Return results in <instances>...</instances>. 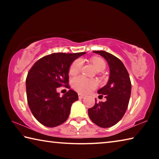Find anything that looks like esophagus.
Instances as JSON below:
<instances>
[{"instance_id": "34e87169", "label": "esophagus", "mask_w": 159, "mask_h": 159, "mask_svg": "<svg viewBox=\"0 0 159 159\" xmlns=\"http://www.w3.org/2000/svg\"><path fill=\"white\" fill-rule=\"evenodd\" d=\"M79 99H83L85 98V96L83 95H81V94H79Z\"/></svg>"}]
</instances>
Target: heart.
<instances>
[{
    "label": "heart",
    "mask_w": 159,
    "mask_h": 159,
    "mask_svg": "<svg viewBox=\"0 0 159 159\" xmlns=\"http://www.w3.org/2000/svg\"><path fill=\"white\" fill-rule=\"evenodd\" d=\"M92 63L97 71H103L106 68V64L101 58L94 57L92 59ZM83 65L81 59L75 60L70 66L69 74L71 75H76L80 71ZM73 87L78 92L80 93H87L97 86V82L95 80H90L83 76H78L74 78L72 80Z\"/></svg>",
    "instance_id": "b5f03b06"
}]
</instances>
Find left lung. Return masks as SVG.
<instances>
[{"label":"left lung","mask_w":159,"mask_h":159,"mask_svg":"<svg viewBox=\"0 0 159 159\" xmlns=\"http://www.w3.org/2000/svg\"><path fill=\"white\" fill-rule=\"evenodd\" d=\"M105 59L109 67L107 85L98 91L104 95L106 102H99L88 110L91 120L101 128H109L121 119L127 110L131 94L128 72L119 59L103 50L93 51ZM102 96V95H99Z\"/></svg>","instance_id":"1"}]
</instances>
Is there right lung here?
Returning a JSON list of instances; mask_svg holds the SVG:
<instances>
[{
  "mask_svg": "<svg viewBox=\"0 0 159 159\" xmlns=\"http://www.w3.org/2000/svg\"><path fill=\"white\" fill-rule=\"evenodd\" d=\"M85 52L52 53L42 57L29 70L26 79L27 102L38 121L53 128L69 118L72 104L79 99L76 92L69 90L60 97L57 88H69L70 66Z\"/></svg>",
  "mask_w": 159,
  "mask_h": 159,
  "instance_id": "obj_1",
  "label": "right lung"
}]
</instances>
